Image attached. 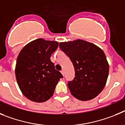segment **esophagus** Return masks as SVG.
Returning <instances> with one entry per match:
<instances>
[{
    "label": "esophagus",
    "instance_id": "obj_1",
    "mask_svg": "<svg viewBox=\"0 0 125 125\" xmlns=\"http://www.w3.org/2000/svg\"><path fill=\"white\" fill-rule=\"evenodd\" d=\"M61 73L62 74V75L64 76V74H65V72H64L63 70H61Z\"/></svg>",
    "mask_w": 125,
    "mask_h": 125
}]
</instances>
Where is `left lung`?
Returning <instances> with one entry per match:
<instances>
[{
  "instance_id": "left-lung-1",
  "label": "left lung",
  "mask_w": 125,
  "mask_h": 125,
  "mask_svg": "<svg viewBox=\"0 0 125 125\" xmlns=\"http://www.w3.org/2000/svg\"><path fill=\"white\" fill-rule=\"evenodd\" d=\"M60 49L73 65L75 76L68 82L72 95L82 101L96 97L106 85L109 65L103 50L83 40L61 42Z\"/></svg>"
}]
</instances>
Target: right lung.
Masks as SVG:
<instances>
[{
	"label": "right lung",
	"instance_id": "1",
	"mask_svg": "<svg viewBox=\"0 0 125 125\" xmlns=\"http://www.w3.org/2000/svg\"><path fill=\"white\" fill-rule=\"evenodd\" d=\"M58 46L57 42L39 39L26 45L19 53L15 76L22 93L30 100L37 103L48 100L63 78L50 60Z\"/></svg>",
	"mask_w": 125,
	"mask_h": 125
}]
</instances>
